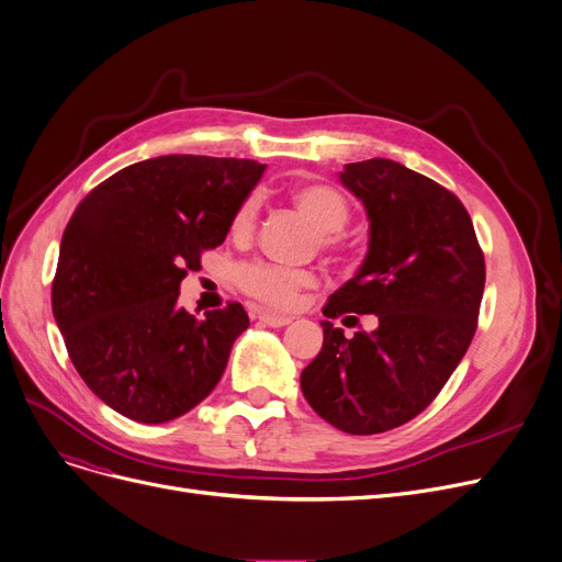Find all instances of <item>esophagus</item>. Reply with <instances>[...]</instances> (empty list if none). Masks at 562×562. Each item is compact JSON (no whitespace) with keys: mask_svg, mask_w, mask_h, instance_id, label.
<instances>
[{"mask_svg":"<svg viewBox=\"0 0 562 562\" xmlns=\"http://www.w3.org/2000/svg\"><path fill=\"white\" fill-rule=\"evenodd\" d=\"M259 322L271 326V328H282L286 324H291V316H280V314H271V312H261L259 314Z\"/></svg>","mask_w":562,"mask_h":562,"instance_id":"esophagus-1","label":"esophagus"}]
</instances>
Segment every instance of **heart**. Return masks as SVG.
Returning <instances> with one entry per match:
<instances>
[{"label":"heart","mask_w":562,"mask_h":562,"mask_svg":"<svg viewBox=\"0 0 562 562\" xmlns=\"http://www.w3.org/2000/svg\"><path fill=\"white\" fill-rule=\"evenodd\" d=\"M289 202L316 229L319 248L337 259L351 257L353 243L341 232L351 217V204L335 186L324 181H305L289 190ZM257 225V200H243L229 223V232L236 240H248ZM238 286L259 303L286 310L294 305L301 291L316 286V273L305 268H284L276 263H248L238 276Z\"/></svg>","instance_id":"b5f03b06"}]
</instances>
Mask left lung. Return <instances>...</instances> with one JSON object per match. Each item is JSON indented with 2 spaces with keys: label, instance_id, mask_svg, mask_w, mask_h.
Wrapping results in <instances>:
<instances>
[{
  "label": "left lung",
  "instance_id": "obj_1",
  "mask_svg": "<svg viewBox=\"0 0 562 562\" xmlns=\"http://www.w3.org/2000/svg\"><path fill=\"white\" fill-rule=\"evenodd\" d=\"M339 179L368 209L370 250L324 314H376L379 328L347 339L322 322L301 387L326 423L368 436L416 418L457 370L477 328L484 255L457 194L413 169L372 158Z\"/></svg>",
  "mask_w": 562,
  "mask_h": 562
}]
</instances>
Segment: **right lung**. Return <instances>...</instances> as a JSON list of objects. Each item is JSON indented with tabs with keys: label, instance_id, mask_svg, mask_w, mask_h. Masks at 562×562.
<instances>
[{
	"label": "right lung",
	"instance_id": "right-lung-1",
	"mask_svg": "<svg viewBox=\"0 0 562 562\" xmlns=\"http://www.w3.org/2000/svg\"><path fill=\"white\" fill-rule=\"evenodd\" d=\"M261 175L255 160L160 156L119 169L72 211L53 314L78 374L121 416L175 420L221 381L248 312L227 303L198 319L179 286Z\"/></svg>",
	"mask_w": 562,
	"mask_h": 562
}]
</instances>
